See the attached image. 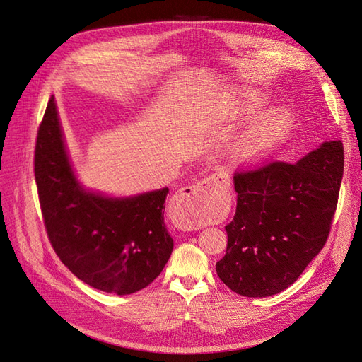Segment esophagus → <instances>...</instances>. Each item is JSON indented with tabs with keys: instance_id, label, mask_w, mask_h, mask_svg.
<instances>
[{
	"instance_id": "obj_1",
	"label": "esophagus",
	"mask_w": 362,
	"mask_h": 362,
	"mask_svg": "<svg viewBox=\"0 0 362 362\" xmlns=\"http://www.w3.org/2000/svg\"><path fill=\"white\" fill-rule=\"evenodd\" d=\"M225 208L221 182L216 177H208L184 187L173 201V211L180 226L192 231L216 221L225 213Z\"/></svg>"
}]
</instances>
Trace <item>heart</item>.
<instances>
[{"label": "heart", "instance_id": "1", "mask_svg": "<svg viewBox=\"0 0 362 362\" xmlns=\"http://www.w3.org/2000/svg\"><path fill=\"white\" fill-rule=\"evenodd\" d=\"M270 98L258 90H240L233 100L235 119H252L269 105ZM294 129V116L284 107L261 115L235 141L233 156L242 164H257L269 158L286 144Z\"/></svg>", "mask_w": 362, "mask_h": 362}]
</instances>
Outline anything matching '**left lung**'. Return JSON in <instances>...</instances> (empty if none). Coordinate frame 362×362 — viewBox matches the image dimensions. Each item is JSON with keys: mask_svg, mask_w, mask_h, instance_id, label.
Wrapping results in <instances>:
<instances>
[{"mask_svg": "<svg viewBox=\"0 0 362 362\" xmlns=\"http://www.w3.org/2000/svg\"><path fill=\"white\" fill-rule=\"evenodd\" d=\"M343 166V144L329 140L294 164L235 173L237 210L225 226L226 254L216 264L225 286L267 298L300 276L326 243Z\"/></svg>", "mask_w": 362, "mask_h": 362, "instance_id": "left-lung-1", "label": "left lung"}]
</instances>
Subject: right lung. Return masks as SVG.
Instances as JSON below:
<instances>
[{
  "label": "right lung",
  "instance_id": "obj_1",
  "mask_svg": "<svg viewBox=\"0 0 362 362\" xmlns=\"http://www.w3.org/2000/svg\"><path fill=\"white\" fill-rule=\"evenodd\" d=\"M35 175L49 242L76 278L124 296L163 272L173 249L163 211L169 189L131 196L86 189L71 163L54 96L39 127Z\"/></svg>",
  "mask_w": 362,
  "mask_h": 362
}]
</instances>
